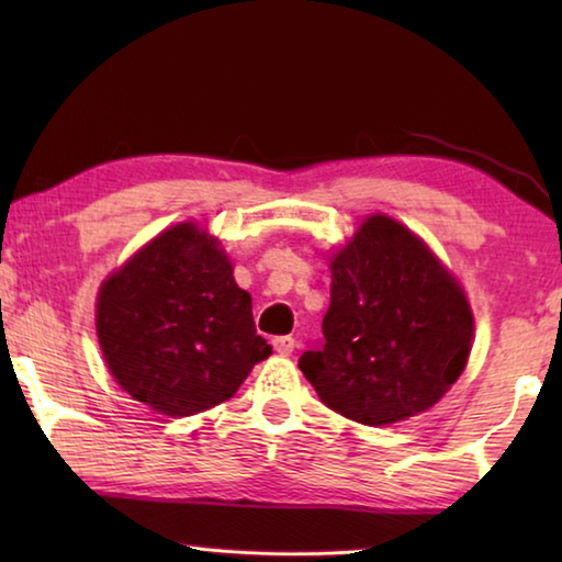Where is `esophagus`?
I'll return each instance as SVG.
<instances>
[{
    "mask_svg": "<svg viewBox=\"0 0 562 562\" xmlns=\"http://www.w3.org/2000/svg\"><path fill=\"white\" fill-rule=\"evenodd\" d=\"M272 347H274V351H278V355L288 357V355H292V349H294V337H290V335L274 337L272 339Z\"/></svg>",
    "mask_w": 562,
    "mask_h": 562,
    "instance_id": "obj_1",
    "label": "esophagus"
}]
</instances>
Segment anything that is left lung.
<instances>
[{"label": "left lung", "mask_w": 562, "mask_h": 562, "mask_svg": "<svg viewBox=\"0 0 562 562\" xmlns=\"http://www.w3.org/2000/svg\"><path fill=\"white\" fill-rule=\"evenodd\" d=\"M473 317L463 292L414 233L386 215L331 260L322 341L300 369L322 402L384 426L434 406L461 376Z\"/></svg>", "instance_id": "8db88e82"}]
</instances>
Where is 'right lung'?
<instances>
[{"mask_svg": "<svg viewBox=\"0 0 562 562\" xmlns=\"http://www.w3.org/2000/svg\"><path fill=\"white\" fill-rule=\"evenodd\" d=\"M97 331L121 389L173 418L227 402L272 351L217 240L190 223L103 282Z\"/></svg>", "mask_w": 562, "mask_h": 562, "instance_id": "add662e5", "label": "right lung"}]
</instances>
